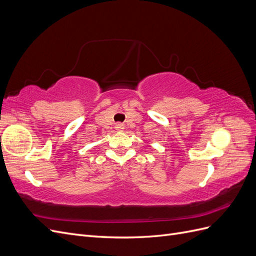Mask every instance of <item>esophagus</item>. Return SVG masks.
<instances>
[{"instance_id": "obj_1", "label": "esophagus", "mask_w": 256, "mask_h": 256, "mask_svg": "<svg viewBox=\"0 0 256 256\" xmlns=\"http://www.w3.org/2000/svg\"><path fill=\"white\" fill-rule=\"evenodd\" d=\"M124 128H125V127H124V125H122V124H116V126H115V129H116V130H118V131H120V132H122V131L124 130Z\"/></svg>"}]
</instances>
